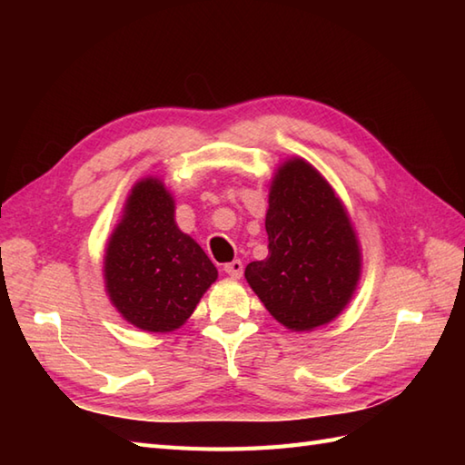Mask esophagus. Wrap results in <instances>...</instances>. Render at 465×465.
<instances>
[{
    "instance_id": "obj_1",
    "label": "esophagus",
    "mask_w": 465,
    "mask_h": 465,
    "mask_svg": "<svg viewBox=\"0 0 465 465\" xmlns=\"http://www.w3.org/2000/svg\"><path fill=\"white\" fill-rule=\"evenodd\" d=\"M223 270H225L227 275H230V278L240 280L242 273H243V263H242L240 260H233V262H230V263H225Z\"/></svg>"
}]
</instances>
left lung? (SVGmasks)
<instances>
[{"label":"left lung","mask_w":465,"mask_h":465,"mask_svg":"<svg viewBox=\"0 0 465 465\" xmlns=\"http://www.w3.org/2000/svg\"><path fill=\"white\" fill-rule=\"evenodd\" d=\"M265 232L268 258L245 268L265 310L292 331L338 318L358 288L360 243L333 187L302 157L273 175Z\"/></svg>","instance_id":"obj_1"}]
</instances>
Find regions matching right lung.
<instances>
[{
  "label": "right lung",
  "instance_id": "right-lung-1",
  "mask_svg": "<svg viewBox=\"0 0 465 465\" xmlns=\"http://www.w3.org/2000/svg\"><path fill=\"white\" fill-rule=\"evenodd\" d=\"M172 193L157 177L137 182L105 248V292L122 318L153 333L187 322L217 280L205 252L175 223Z\"/></svg>",
  "mask_w": 465,
  "mask_h": 465
}]
</instances>
